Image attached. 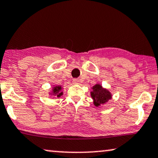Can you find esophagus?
<instances>
[{"instance_id":"1","label":"esophagus","mask_w":158,"mask_h":158,"mask_svg":"<svg viewBox=\"0 0 158 158\" xmlns=\"http://www.w3.org/2000/svg\"><path fill=\"white\" fill-rule=\"evenodd\" d=\"M72 81H73V84H75V85H77V84L79 83V79H73Z\"/></svg>"}]
</instances>
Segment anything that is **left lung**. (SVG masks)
Returning a JSON list of instances; mask_svg holds the SVG:
<instances>
[{"label":"left lung","instance_id":"obj_1","mask_svg":"<svg viewBox=\"0 0 158 158\" xmlns=\"http://www.w3.org/2000/svg\"><path fill=\"white\" fill-rule=\"evenodd\" d=\"M91 96L94 100V104L95 106L105 104L106 102L111 99L110 92L106 89H103L100 85H95L92 87Z\"/></svg>","mask_w":158,"mask_h":158}]
</instances>
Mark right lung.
I'll return each instance as SVG.
<instances>
[{
  "instance_id": "right-lung-1",
  "label": "right lung",
  "mask_w": 158,
  "mask_h": 158,
  "mask_svg": "<svg viewBox=\"0 0 158 158\" xmlns=\"http://www.w3.org/2000/svg\"><path fill=\"white\" fill-rule=\"evenodd\" d=\"M52 93L53 95H56L58 98H59L63 94V92H61V87L60 86H56V87H54L52 90Z\"/></svg>"
}]
</instances>
